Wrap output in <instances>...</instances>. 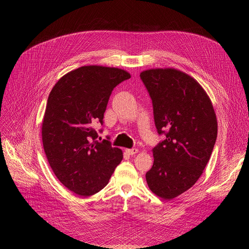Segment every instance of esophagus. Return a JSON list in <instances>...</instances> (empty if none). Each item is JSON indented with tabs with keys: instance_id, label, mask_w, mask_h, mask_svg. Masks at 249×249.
<instances>
[{
	"instance_id": "esophagus-1",
	"label": "esophagus",
	"mask_w": 249,
	"mask_h": 249,
	"mask_svg": "<svg viewBox=\"0 0 249 249\" xmlns=\"http://www.w3.org/2000/svg\"><path fill=\"white\" fill-rule=\"evenodd\" d=\"M125 152L129 154V155H131V156H133V155H135V154H137L138 153V148H131V149H125Z\"/></svg>"
}]
</instances>
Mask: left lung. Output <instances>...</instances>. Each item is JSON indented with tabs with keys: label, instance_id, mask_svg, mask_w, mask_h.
<instances>
[{
	"label": "left lung",
	"instance_id": "8db88e82",
	"mask_svg": "<svg viewBox=\"0 0 249 249\" xmlns=\"http://www.w3.org/2000/svg\"><path fill=\"white\" fill-rule=\"evenodd\" d=\"M152 99L157 132L165 139L154 147V164L145 175L149 189L172 199L201 176L217 138V119L205 90L190 76L173 69L140 73Z\"/></svg>",
	"mask_w": 249,
	"mask_h": 249
}]
</instances>
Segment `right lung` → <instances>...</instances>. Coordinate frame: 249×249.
<instances>
[{
    "instance_id": "add662e5",
    "label": "right lung",
    "mask_w": 249,
    "mask_h": 249,
    "mask_svg": "<svg viewBox=\"0 0 249 249\" xmlns=\"http://www.w3.org/2000/svg\"><path fill=\"white\" fill-rule=\"evenodd\" d=\"M130 78L114 67L82 66L60 79L49 95L41 129L44 153L60 182L81 196L106 187L123 160L122 149L96 140L94 125H103L113 89Z\"/></svg>"
}]
</instances>
